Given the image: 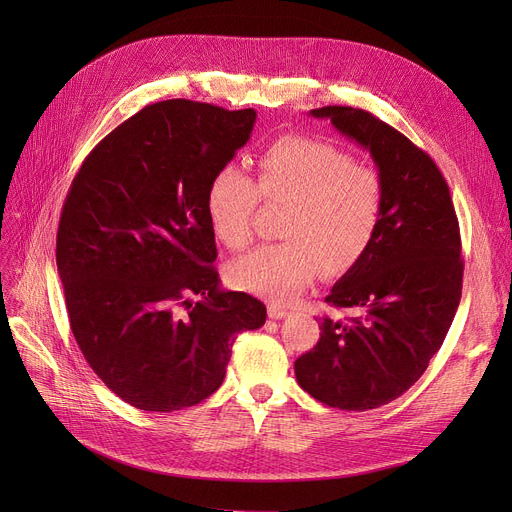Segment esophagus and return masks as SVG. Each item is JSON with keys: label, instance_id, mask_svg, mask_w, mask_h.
<instances>
[{"label": "esophagus", "instance_id": "esophagus-1", "mask_svg": "<svg viewBox=\"0 0 512 512\" xmlns=\"http://www.w3.org/2000/svg\"><path fill=\"white\" fill-rule=\"evenodd\" d=\"M267 315H270L272 319H282V317H286L288 315V309H284V307H280V305H270L267 307Z\"/></svg>", "mask_w": 512, "mask_h": 512}]
</instances>
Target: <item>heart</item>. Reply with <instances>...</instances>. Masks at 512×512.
Returning <instances> with one entry per match:
<instances>
[{
  "label": "heart",
  "instance_id": "obj_1",
  "mask_svg": "<svg viewBox=\"0 0 512 512\" xmlns=\"http://www.w3.org/2000/svg\"><path fill=\"white\" fill-rule=\"evenodd\" d=\"M255 182L236 166L213 174L205 211L211 232L232 251L253 240V220L265 205L286 209L276 245L230 263L234 286L270 301H292L315 280L351 272L382 226L384 182L378 170L355 164L342 147L309 137H284L255 161Z\"/></svg>",
  "mask_w": 512,
  "mask_h": 512
}]
</instances>
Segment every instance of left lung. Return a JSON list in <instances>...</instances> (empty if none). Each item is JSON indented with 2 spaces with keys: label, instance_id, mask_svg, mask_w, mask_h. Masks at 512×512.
<instances>
[{
  "label": "left lung",
  "instance_id": "8db88e82",
  "mask_svg": "<svg viewBox=\"0 0 512 512\" xmlns=\"http://www.w3.org/2000/svg\"><path fill=\"white\" fill-rule=\"evenodd\" d=\"M369 149L384 182L378 236L326 297L317 344L294 361L299 386L342 411H369L407 392L440 351L463 290L461 230L436 161L405 134L348 105L311 110Z\"/></svg>",
  "mask_w": 512,
  "mask_h": 512
}]
</instances>
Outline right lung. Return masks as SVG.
<instances>
[{
    "label": "right lung",
    "instance_id": "add662e5",
    "mask_svg": "<svg viewBox=\"0 0 512 512\" xmlns=\"http://www.w3.org/2000/svg\"><path fill=\"white\" fill-rule=\"evenodd\" d=\"M255 118L188 99L145 105L70 184L56 238L70 330L101 382L141 411L199 405L222 386L236 334L265 324L261 301L220 290L205 211Z\"/></svg>",
    "mask_w": 512,
    "mask_h": 512
}]
</instances>
